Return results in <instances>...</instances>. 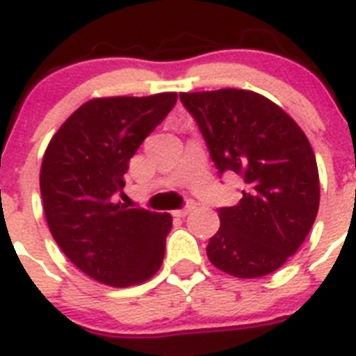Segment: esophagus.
I'll return each mask as SVG.
<instances>
[{"mask_svg": "<svg viewBox=\"0 0 356 356\" xmlns=\"http://www.w3.org/2000/svg\"><path fill=\"white\" fill-rule=\"evenodd\" d=\"M193 209H194L193 205H187V207H184V209L175 210V212H172V213H175V217H185L188 212H193Z\"/></svg>", "mask_w": 356, "mask_h": 356, "instance_id": "esophagus-1", "label": "esophagus"}]
</instances>
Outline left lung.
<instances>
[{
	"label": "left lung",
	"instance_id": "left-lung-1",
	"mask_svg": "<svg viewBox=\"0 0 356 356\" xmlns=\"http://www.w3.org/2000/svg\"><path fill=\"white\" fill-rule=\"evenodd\" d=\"M219 175L235 172L242 197L217 210L209 260L237 278L276 271L300 250L319 210V172L307 135L284 110L251 90L181 92Z\"/></svg>",
	"mask_w": 356,
	"mask_h": 356
}]
</instances>
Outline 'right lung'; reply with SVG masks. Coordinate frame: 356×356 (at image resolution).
<instances>
[{
    "mask_svg": "<svg viewBox=\"0 0 356 356\" xmlns=\"http://www.w3.org/2000/svg\"><path fill=\"white\" fill-rule=\"evenodd\" d=\"M178 94L96 97L53 135L40 168L49 232L85 275L131 287L155 275L171 232L169 213L118 200L130 159L176 105Z\"/></svg>",
    "mask_w": 356,
    "mask_h": 356,
    "instance_id": "obj_1",
    "label": "right lung"
}]
</instances>
